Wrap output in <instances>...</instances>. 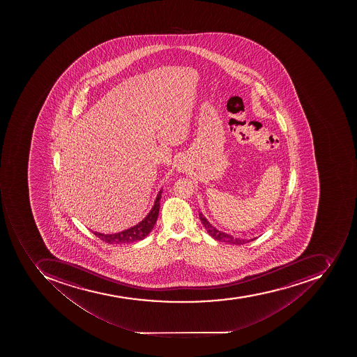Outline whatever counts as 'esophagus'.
I'll return each instance as SVG.
<instances>
[{"instance_id":"esophagus-1","label":"esophagus","mask_w":357,"mask_h":357,"mask_svg":"<svg viewBox=\"0 0 357 357\" xmlns=\"http://www.w3.org/2000/svg\"><path fill=\"white\" fill-rule=\"evenodd\" d=\"M177 169H184V164H182V163L177 164Z\"/></svg>"}]
</instances>
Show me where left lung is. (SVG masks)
Listing matches in <instances>:
<instances>
[{
  "instance_id": "1",
  "label": "left lung",
  "mask_w": 357,
  "mask_h": 357,
  "mask_svg": "<svg viewBox=\"0 0 357 357\" xmlns=\"http://www.w3.org/2000/svg\"><path fill=\"white\" fill-rule=\"evenodd\" d=\"M199 220L202 222L203 227H205V230L208 231V234H210L213 239L218 240L219 242H225V243H227V245H241L256 239V238H253V239L250 240L240 239V238L231 236L229 233L222 232V231L218 230L214 225H211L208 219L203 215L202 212H199Z\"/></svg>"
}]
</instances>
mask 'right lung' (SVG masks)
<instances>
[{"label": "right lung", "instance_id": "add662e5", "mask_svg": "<svg viewBox=\"0 0 357 357\" xmlns=\"http://www.w3.org/2000/svg\"><path fill=\"white\" fill-rule=\"evenodd\" d=\"M162 188L156 195L154 204L152 208L141 222H138L137 225L134 227H128L126 230L121 231L117 233H105L93 232L96 236H98L99 239L110 243V245H121V243H132V242L142 241L149 236V232L153 230L155 223L158 221V212H160V201L162 197Z\"/></svg>", "mask_w": 357, "mask_h": 357}]
</instances>
